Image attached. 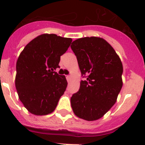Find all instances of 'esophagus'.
Wrapping results in <instances>:
<instances>
[{"label":"esophagus","instance_id":"34e87169","mask_svg":"<svg viewBox=\"0 0 145 145\" xmlns=\"http://www.w3.org/2000/svg\"><path fill=\"white\" fill-rule=\"evenodd\" d=\"M71 76H66V79H67L68 82H70V81H71Z\"/></svg>","mask_w":145,"mask_h":145}]
</instances>
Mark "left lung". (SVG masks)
I'll return each mask as SVG.
<instances>
[{
	"mask_svg": "<svg viewBox=\"0 0 145 145\" xmlns=\"http://www.w3.org/2000/svg\"><path fill=\"white\" fill-rule=\"evenodd\" d=\"M82 76L80 87L71 97L79 118L92 121L102 118L116 103L123 86V65L113 47L103 38L87 37L71 45Z\"/></svg>",
	"mask_w": 145,
	"mask_h": 145,
	"instance_id": "1",
	"label": "left lung"
}]
</instances>
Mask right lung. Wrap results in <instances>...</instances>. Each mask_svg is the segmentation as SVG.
Listing matches in <instances>:
<instances>
[{"instance_id": "1", "label": "right lung", "mask_w": 145, "mask_h": 145, "mask_svg": "<svg viewBox=\"0 0 145 145\" xmlns=\"http://www.w3.org/2000/svg\"><path fill=\"white\" fill-rule=\"evenodd\" d=\"M72 39L42 34L30 41L16 62L15 86L29 113L45 116L54 111L67 87L64 75L54 71Z\"/></svg>"}]
</instances>
